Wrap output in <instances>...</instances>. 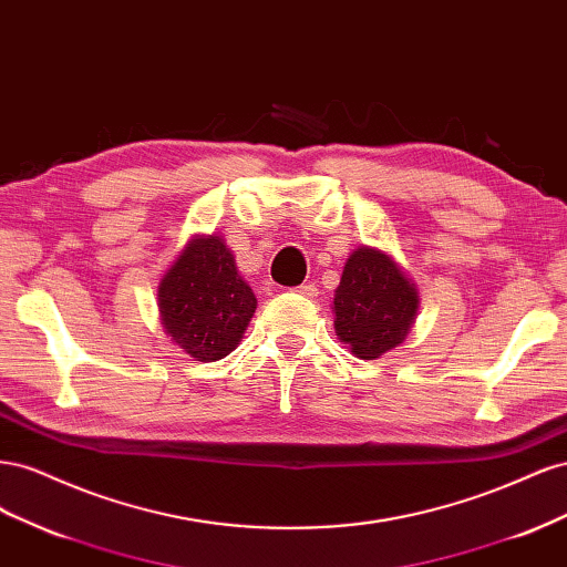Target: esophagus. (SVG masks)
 Wrapping results in <instances>:
<instances>
[{"label": "esophagus", "mask_w": 567, "mask_h": 567, "mask_svg": "<svg viewBox=\"0 0 567 567\" xmlns=\"http://www.w3.org/2000/svg\"><path fill=\"white\" fill-rule=\"evenodd\" d=\"M317 290H319V288H317L315 284H302V286L296 288V293H300V296H305V298H315Z\"/></svg>", "instance_id": "34e87169"}]
</instances>
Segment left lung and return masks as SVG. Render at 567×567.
Returning a JSON list of instances; mask_svg holds the SVG:
<instances>
[{
  "instance_id": "1",
  "label": "left lung",
  "mask_w": 567,
  "mask_h": 567,
  "mask_svg": "<svg viewBox=\"0 0 567 567\" xmlns=\"http://www.w3.org/2000/svg\"><path fill=\"white\" fill-rule=\"evenodd\" d=\"M419 310L416 284L379 248L359 246L336 288V333L359 359H379L398 348Z\"/></svg>"
}]
</instances>
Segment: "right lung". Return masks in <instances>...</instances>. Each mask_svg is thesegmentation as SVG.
<instances>
[{"label":"right lung","instance_id":"obj_1","mask_svg":"<svg viewBox=\"0 0 567 567\" xmlns=\"http://www.w3.org/2000/svg\"><path fill=\"white\" fill-rule=\"evenodd\" d=\"M165 333L196 362L238 348L255 315V293L219 236H194L158 286Z\"/></svg>","mask_w":567,"mask_h":567}]
</instances>
